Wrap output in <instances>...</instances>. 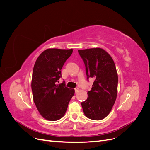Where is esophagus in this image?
Instances as JSON below:
<instances>
[{"label": "esophagus", "instance_id": "34e87169", "mask_svg": "<svg viewBox=\"0 0 150 150\" xmlns=\"http://www.w3.org/2000/svg\"><path fill=\"white\" fill-rule=\"evenodd\" d=\"M74 90H75V93H78V92L79 91V88H76L74 89Z\"/></svg>", "mask_w": 150, "mask_h": 150}]
</instances>
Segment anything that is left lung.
I'll return each mask as SVG.
<instances>
[{
	"label": "left lung",
	"mask_w": 150,
	"mask_h": 150,
	"mask_svg": "<svg viewBox=\"0 0 150 150\" xmlns=\"http://www.w3.org/2000/svg\"><path fill=\"white\" fill-rule=\"evenodd\" d=\"M84 62L87 79L93 78L88 99L81 103L85 116L101 120L110 112L116 101L118 77L112 57L101 48L78 50Z\"/></svg>",
	"instance_id": "8db88e82"
}]
</instances>
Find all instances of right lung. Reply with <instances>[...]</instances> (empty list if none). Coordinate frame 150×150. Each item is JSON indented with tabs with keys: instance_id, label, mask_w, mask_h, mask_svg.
<instances>
[{
	"instance_id": "right-lung-1",
	"label": "right lung",
	"mask_w": 150,
	"mask_h": 150,
	"mask_svg": "<svg viewBox=\"0 0 150 150\" xmlns=\"http://www.w3.org/2000/svg\"><path fill=\"white\" fill-rule=\"evenodd\" d=\"M71 49H47L37 59L32 76L31 88L36 108L44 118L56 121L64 116L74 89L57 84L62 67L72 53Z\"/></svg>"
}]
</instances>
